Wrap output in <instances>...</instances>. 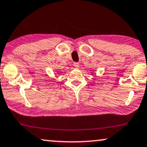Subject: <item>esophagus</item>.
<instances>
[{
    "mask_svg": "<svg viewBox=\"0 0 147 147\" xmlns=\"http://www.w3.org/2000/svg\"><path fill=\"white\" fill-rule=\"evenodd\" d=\"M73 66L74 67V68H76V69H78V68H79V67H80V65H79V63H74Z\"/></svg>",
    "mask_w": 147,
    "mask_h": 147,
    "instance_id": "esophagus-1",
    "label": "esophagus"
}]
</instances>
